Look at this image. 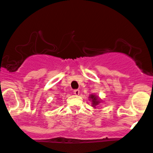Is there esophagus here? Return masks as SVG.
Instances as JSON below:
<instances>
[{
  "mask_svg": "<svg viewBox=\"0 0 153 153\" xmlns=\"http://www.w3.org/2000/svg\"><path fill=\"white\" fill-rule=\"evenodd\" d=\"M74 94H75V95H76V96L79 95V90H75L74 91Z\"/></svg>",
  "mask_w": 153,
  "mask_h": 153,
  "instance_id": "1",
  "label": "esophagus"
}]
</instances>
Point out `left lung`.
<instances>
[{
	"label": "left lung",
	"mask_w": 153,
	"mask_h": 153,
	"mask_svg": "<svg viewBox=\"0 0 153 153\" xmlns=\"http://www.w3.org/2000/svg\"><path fill=\"white\" fill-rule=\"evenodd\" d=\"M90 99V100L92 102V106H93L94 108H96V106L98 105L100 102V99L97 96L94 95V94H91L89 97Z\"/></svg>",
	"instance_id": "8db88e82"
}]
</instances>
